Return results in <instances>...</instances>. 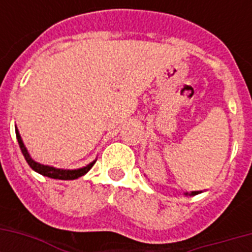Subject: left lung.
<instances>
[{"mask_svg": "<svg viewBox=\"0 0 252 252\" xmlns=\"http://www.w3.org/2000/svg\"><path fill=\"white\" fill-rule=\"evenodd\" d=\"M197 193H199V191H192L191 193H188V192H186L184 195H186V196H195V195H197Z\"/></svg>", "mask_w": 252, "mask_h": 252, "instance_id": "left-lung-1", "label": "left lung"}]
</instances>
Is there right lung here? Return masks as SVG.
I'll return each mask as SVG.
<instances>
[{
    "mask_svg": "<svg viewBox=\"0 0 252 252\" xmlns=\"http://www.w3.org/2000/svg\"><path fill=\"white\" fill-rule=\"evenodd\" d=\"M15 134H17V140H18V144H19V148L22 150V154L25 156L26 161L27 163L30 165V167L32 168L33 171L39 172L41 175L44 176H48V178H52V179H61V180H73V179H78L80 176L85 175L89 170H90L93 166H94L95 161L94 159L93 162H90L89 165L84 166V167H80V168H73V170H66V168H56L53 167V166H48V165H41L39 162L33 161L31 156H30L29 150L23 144V140H22L21 134H19V130L18 128L15 126Z\"/></svg>",
    "mask_w": 252,
    "mask_h": 252,
    "instance_id": "obj_1",
    "label": "right lung"
}]
</instances>
